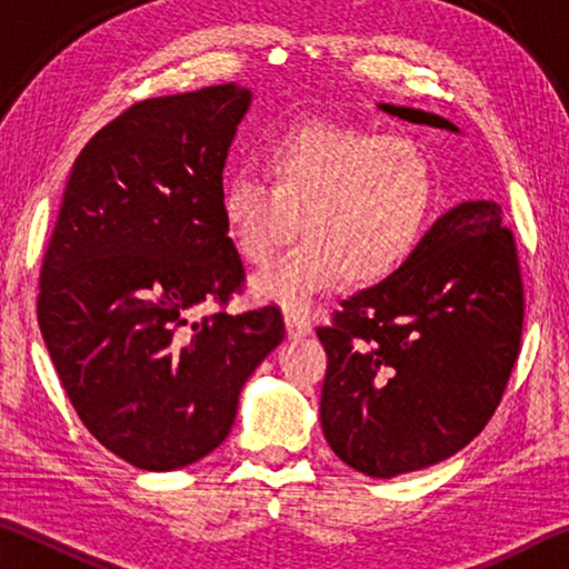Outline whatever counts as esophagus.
Listing matches in <instances>:
<instances>
[{"instance_id": "1", "label": "esophagus", "mask_w": 569, "mask_h": 569, "mask_svg": "<svg viewBox=\"0 0 569 569\" xmlns=\"http://www.w3.org/2000/svg\"><path fill=\"white\" fill-rule=\"evenodd\" d=\"M283 321H286L288 339H303V336L311 333V323H308L306 316H301V313L288 311V313L283 316Z\"/></svg>"}]
</instances>
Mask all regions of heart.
<instances>
[{
	"instance_id": "1",
	"label": "heart",
	"mask_w": 569,
	"mask_h": 569,
	"mask_svg": "<svg viewBox=\"0 0 569 569\" xmlns=\"http://www.w3.org/2000/svg\"><path fill=\"white\" fill-rule=\"evenodd\" d=\"M268 186L238 172L220 192L230 246L261 268L298 236L306 240L253 281L258 301L306 311L339 288L379 283L417 250L435 208V168L417 142L359 124L306 120L261 152Z\"/></svg>"
}]
</instances>
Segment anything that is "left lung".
I'll use <instances>...</instances> for the list:
<instances>
[{
    "mask_svg": "<svg viewBox=\"0 0 569 569\" xmlns=\"http://www.w3.org/2000/svg\"><path fill=\"white\" fill-rule=\"evenodd\" d=\"M379 110L459 134L435 112ZM341 306L316 331L329 356L321 427L333 455L391 479L465 449L492 419L522 339V276L502 208L447 210L397 273Z\"/></svg>",
    "mask_w": 569,
    "mask_h": 569,
    "instance_id": "left-lung-1",
    "label": "left lung"
}]
</instances>
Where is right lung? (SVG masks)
I'll use <instances>...</instances> for the list:
<instances>
[{"label": "right lung", "instance_id": "1", "mask_svg": "<svg viewBox=\"0 0 569 569\" xmlns=\"http://www.w3.org/2000/svg\"><path fill=\"white\" fill-rule=\"evenodd\" d=\"M216 84L132 104L77 156L47 248L37 319L90 435L146 471L223 445L281 311L192 319L246 271L220 218L223 168L250 108Z\"/></svg>", "mask_w": 569, "mask_h": 569}]
</instances>
